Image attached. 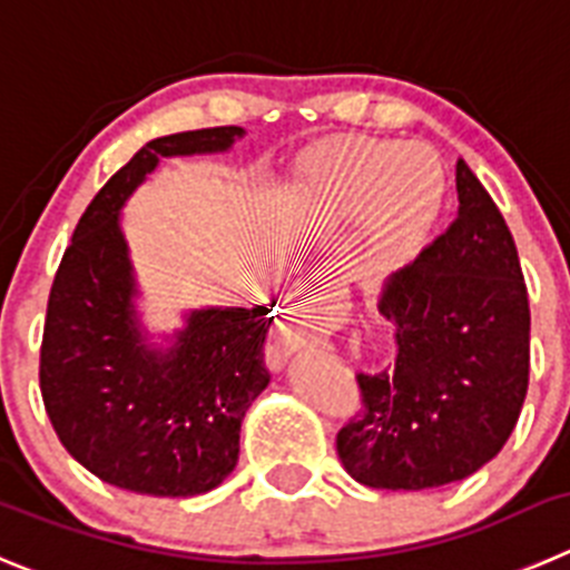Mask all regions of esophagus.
<instances>
[{
    "instance_id": "34e87169",
    "label": "esophagus",
    "mask_w": 570,
    "mask_h": 570,
    "mask_svg": "<svg viewBox=\"0 0 570 570\" xmlns=\"http://www.w3.org/2000/svg\"><path fill=\"white\" fill-rule=\"evenodd\" d=\"M340 303L328 292H309V295H297L295 301L284 309V326H281V337H284L286 348H301V345L312 343L326 332L328 323L337 315Z\"/></svg>"
}]
</instances>
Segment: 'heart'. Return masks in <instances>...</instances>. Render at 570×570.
Here are the masks:
<instances>
[{
	"mask_svg": "<svg viewBox=\"0 0 570 570\" xmlns=\"http://www.w3.org/2000/svg\"><path fill=\"white\" fill-rule=\"evenodd\" d=\"M315 190L345 219L374 213L391 253L411 247L439 207L444 177L433 151L391 140H345L315 168Z\"/></svg>",
	"mask_w": 570,
	"mask_h": 570,
	"instance_id": "obj_1",
	"label": "heart"
}]
</instances>
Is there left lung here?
Here are the masks:
<instances>
[{
	"mask_svg": "<svg viewBox=\"0 0 570 570\" xmlns=\"http://www.w3.org/2000/svg\"><path fill=\"white\" fill-rule=\"evenodd\" d=\"M459 216L396 273L380 312L396 363L365 374L337 433L354 481L433 489L501 453L529 391V292L501 210L459 159Z\"/></svg>",
	"mask_w": 570,
	"mask_h": 570,
	"instance_id": "left-lung-1",
	"label": "left lung"
}]
</instances>
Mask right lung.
Wrapping results in <instances>:
<instances>
[{"instance_id": "right-lung-1", "label": "right lung", "mask_w": 570, "mask_h": 570, "mask_svg": "<svg viewBox=\"0 0 570 570\" xmlns=\"http://www.w3.org/2000/svg\"><path fill=\"white\" fill-rule=\"evenodd\" d=\"M238 126L146 142L95 194L47 301L39 385L52 430L100 481L154 498L210 492L238 461L247 407L269 385V306L188 317L168 354L135 326V278L117 213L159 157L225 151Z\"/></svg>"}]
</instances>
